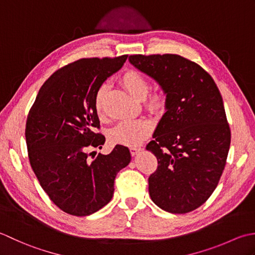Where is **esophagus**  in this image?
I'll return each instance as SVG.
<instances>
[{
  "mask_svg": "<svg viewBox=\"0 0 255 255\" xmlns=\"http://www.w3.org/2000/svg\"><path fill=\"white\" fill-rule=\"evenodd\" d=\"M129 150H131V154L134 156V155H136V154H138L139 152H141L142 147L141 146H132L131 148H129Z\"/></svg>",
  "mask_w": 255,
  "mask_h": 255,
  "instance_id": "34e87169",
  "label": "esophagus"
}]
</instances>
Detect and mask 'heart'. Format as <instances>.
<instances>
[{
	"mask_svg": "<svg viewBox=\"0 0 255 255\" xmlns=\"http://www.w3.org/2000/svg\"><path fill=\"white\" fill-rule=\"evenodd\" d=\"M123 87L126 88L129 95L135 99L141 100L147 95L149 90V82L144 75L136 70H128L121 78ZM107 91V86L102 85L99 88L96 95V110L100 114L102 109V100ZM164 95L159 91H155L146 96V106L150 111H159L164 107ZM152 129V122L147 119H126L119 122L110 131L111 141L117 144L134 146L141 143L144 137H146Z\"/></svg>",
	"mask_w": 255,
	"mask_h": 255,
	"instance_id": "1",
	"label": "heart"
}]
</instances>
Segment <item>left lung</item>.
<instances>
[{
    "label": "left lung",
    "instance_id": "left-lung-1",
    "mask_svg": "<svg viewBox=\"0 0 255 255\" xmlns=\"http://www.w3.org/2000/svg\"><path fill=\"white\" fill-rule=\"evenodd\" d=\"M128 60L166 96V112L146 146L158 162L148 178L150 199L170 214L193 211L214 193L229 153L220 91L207 71L179 55H132Z\"/></svg>",
    "mask_w": 255,
    "mask_h": 255
}]
</instances>
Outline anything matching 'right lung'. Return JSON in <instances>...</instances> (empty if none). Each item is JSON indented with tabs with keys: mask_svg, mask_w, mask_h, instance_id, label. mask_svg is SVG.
<instances>
[{
	"mask_svg": "<svg viewBox=\"0 0 255 255\" xmlns=\"http://www.w3.org/2000/svg\"><path fill=\"white\" fill-rule=\"evenodd\" d=\"M128 55L84 58L54 72L41 86L26 121L29 163L41 188L67 214H95L112 199L117 174L131 162L127 146L88 158V147L102 148L106 137L96 110V95L121 69Z\"/></svg>",
	"mask_w": 255,
	"mask_h": 255,
	"instance_id": "right-lung-1",
	"label": "right lung"
}]
</instances>
